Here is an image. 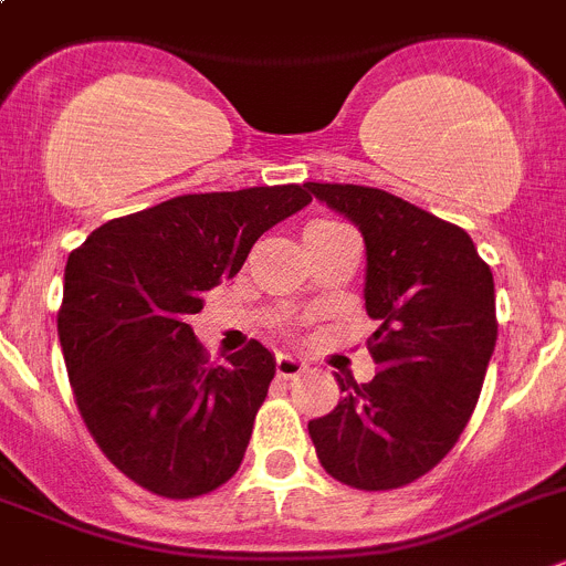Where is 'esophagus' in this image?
I'll use <instances>...</instances> for the list:
<instances>
[{
	"instance_id": "34e87169",
	"label": "esophagus",
	"mask_w": 566,
	"mask_h": 566,
	"mask_svg": "<svg viewBox=\"0 0 566 566\" xmlns=\"http://www.w3.org/2000/svg\"><path fill=\"white\" fill-rule=\"evenodd\" d=\"M276 371H279V377L293 379V377H298V374L307 371V360H304V357H298V355H293V352H279V355H276Z\"/></svg>"
}]
</instances>
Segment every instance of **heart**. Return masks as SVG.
<instances>
[{
  "mask_svg": "<svg viewBox=\"0 0 566 566\" xmlns=\"http://www.w3.org/2000/svg\"><path fill=\"white\" fill-rule=\"evenodd\" d=\"M324 223H332V220H315L313 226H324Z\"/></svg>",
  "mask_w": 566,
  "mask_h": 566,
  "instance_id": "1",
  "label": "heart"
}]
</instances>
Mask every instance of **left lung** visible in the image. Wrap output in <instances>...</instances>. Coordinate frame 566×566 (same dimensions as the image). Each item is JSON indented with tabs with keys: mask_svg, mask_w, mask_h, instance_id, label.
Masks as SVG:
<instances>
[{
	"mask_svg": "<svg viewBox=\"0 0 566 566\" xmlns=\"http://www.w3.org/2000/svg\"><path fill=\"white\" fill-rule=\"evenodd\" d=\"M366 242L368 337L379 374L337 377L335 410L310 421L326 472L363 491L399 489L455 447L478 405L494 343V276L472 237L371 187L307 184Z\"/></svg>",
	"mask_w": 566,
	"mask_h": 566,
	"instance_id": "8db88e82",
	"label": "left lung"
}]
</instances>
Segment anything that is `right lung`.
I'll list each match as a JSON object with an SVG mask.
<instances>
[{"mask_svg": "<svg viewBox=\"0 0 566 566\" xmlns=\"http://www.w3.org/2000/svg\"><path fill=\"white\" fill-rule=\"evenodd\" d=\"M310 200L298 184L181 195L69 253L57 337L75 402L105 458L153 494L200 497L240 469L276 357L251 340L209 366L187 321Z\"/></svg>", "mask_w": 566, "mask_h": 566, "instance_id": "add662e5", "label": "right lung"}]
</instances>
